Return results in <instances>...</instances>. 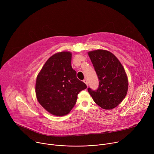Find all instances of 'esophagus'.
I'll return each instance as SVG.
<instances>
[{
  "instance_id": "34e87169",
  "label": "esophagus",
  "mask_w": 154,
  "mask_h": 154,
  "mask_svg": "<svg viewBox=\"0 0 154 154\" xmlns=\"http://www.w3.org/2000/svg\"><path fill=\"white\" fill-rule=\"evenodd\" d=\"M83 82L86 85V86H88V81L86 80V79H85V80H83Z\"/></svg>"
}]
</instances>
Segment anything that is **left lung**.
Masks as SVG:
<instances>
[{"mask_svg":"<svg viewBox=\"0 0 154 154\" xmlns=\"http://www.w3.org/2000/svg\"><path fill=\"white\" fill-rule=\"evenodd\" d=\"M98 77V88H88L94 101L102 108L110 109L117 106L125 98L128 80L118 59L110 52L96 50L88 52Z\"/></svg>","mask_w":154,"mask_h":154,"instance_id":"left-lung-1","label":"left lung"}]
</instances>
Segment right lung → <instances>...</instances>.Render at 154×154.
<instances>
[{"label": "right lung", "mask_w": 154, "mask_h": 154, "mask_svg": "<svg viewBox=\"0 0 154 154\" xmlns=\"http://www.w3.org/2000/svg\"><path fill=\"white\" fill-rule=\"evenodd\" d=\"M72 54L61 52L46 62L36 82V95L39 103L50 113L61 116L68 114L75 105L78 94L86 84L77 78L71 66Z\"/></svg>", "instance_id": "1"}]
</instances>
